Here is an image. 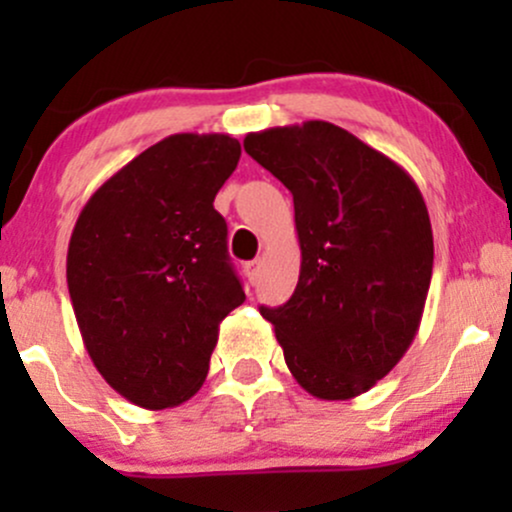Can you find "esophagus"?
I'll use <instances>...</instances> for the list:
<instances>
[{"label":"esophagus","instance_id":"1","mask_svg":"<svg viewBox=\"0 0 512 512\" xmlns=\"http://www.w3.org/2000/svg\"><path fill=\"white\" fill-rule=\"evenodd\" d=\"M245 274H248L250 284H257V276H260V260H252L245 264Z\"/></svg>","mask_w":512,"mask_h":512}]
</instances>
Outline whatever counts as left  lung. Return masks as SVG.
Wrapping results in <instances>:
<instances>
[{
  "mask_svg": "<svg viewBox=\"0 0 512 512\" xmlns=\"http://www.w3.org/2000/svg\"><path fill=\"white\" fill-rule=\"evenodd\" d=\"M243 146L291 190L301 243L296 291L260 313L305 392L363 395L419 332L433 272L424 197L407 170L332 122L250 132Z\"/></svg>",
  "mask_w": 512,
  "mask_h": 512,
  "instance_id": "8db88e82",
  "label": "left lung"
}]
</instances>
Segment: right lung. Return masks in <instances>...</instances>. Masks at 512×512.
<instances>
[{
	"label": "right lung",
	"instance_id": "obj_1",
	"mask_svg": "<svg viewBox=\"0 0 512 512\" xmlns=\"http://www.w3.org/2000/svg\"><path fill=\"white\" fill-rule=\"evenodd\" d=\"M240 161L231 134H170L93 192L72 231L67 286L105 383L144 409L190 399L221 320L245 301L214 197Z\"/></svg>",
	"mask_w": 512,
	"mask_h": 512
}]
</instances>
